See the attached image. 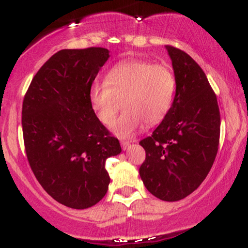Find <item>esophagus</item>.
Returning a JSON list of instances; mask_svg holds the SVG:
<instances>
[{"label": "esophagus", "instance_id": "1", "mask_svg": "<svg viewBox=\"0 0 248 248\" xmlns=\"http://www.w3.org/2000/svg\"><path fill=\"white\" fill-rule=\"evenodd\" d=\"M134 142H135V141H134ZM121 147H122V149H124V150H127L128 148L130 147L129 141H121Z\"/></svg>", "mask_w": 248, "mask_h": 248}]
</instances>
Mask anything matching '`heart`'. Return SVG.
Wrapping results in <instances>:
<instances>
[{
	"label": "heart",
	"mask_w": 248,
	"mask_h": 248,
	"mask_svg": "<svg viewBox=\"0 0 248 248\" xmlns=\"http://www.w3.org/2000/svg\"><path fill=\"white\" fill-rule=\"evenodd\" d=\"M175 90V77L167 66L130 59L108 71L105 84L94 82L88 96L98 119L106 126L124 106L112 130L119 138H130L143 122L154 126L163 120L171 107Z\"/></svg>",
	"instance_id": "1"
}]
</instances>
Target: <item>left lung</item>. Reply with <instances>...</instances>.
<instances>
[{"label":"left lung","instance_id":"obj_1","mask_svg":"<svg viewBox=\"0 0 248 248\" xmlns=\"http://www.w3.org/2000/svg\"><path fill=\"white\" fill-rule=\"evenodd\" d=\"M176 93L163 121L143 139L140 176L147 190L166 202L186 198L201 186L218 152L220 113L201 66L184 51L166 45Z\"/></svg>","mask_w":248,"mask_h":248}]
</instances>
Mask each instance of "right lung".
Masks as SVG:
<instances>
[{"mask_svg": "<svg viewBox=\"0 0 248 248\" xmlns=\"http://www.w3.org/2000/svg\"><path fill=\"white\" fill-rule=\"evenodd\" d=\"M108 58L104 47L58 51L33 77L23 100L31 170L51 197L72 209H87L104 198L110 182L105 163L121 153L88 96Z\"/></svg>", "mask_w": 248, "mask_h": 248, "instance_id": "right-lung-1", "label": "right lung"}]
</instances>
